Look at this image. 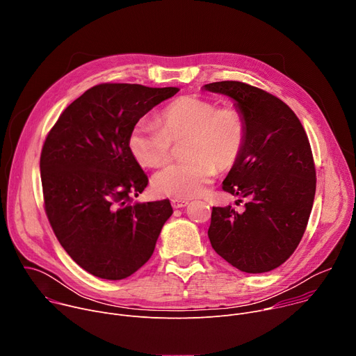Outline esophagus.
Here are the masks:
<instances>
[{
  "label": "esophagus",
  "instance_id": "1",
  "mask_svg": "<svg viewBox=\"0 0 356 356\" xmlns=\"http://www.w3.org/2000/svg\"><path fill=\"white\" fill-rule=\"evenodd\" d=\"M188 204V201L187 200H177V198H173L172 200V207L173 209H183V207H186Z\"/></svg>",
  "mask_w": 356,
  "mask_h": 356
}]
</instances>
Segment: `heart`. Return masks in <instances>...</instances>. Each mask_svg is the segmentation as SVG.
Returning <instances> with one entry per match:
<instances>
[{
    "label": "heart",
    "mask_w": 356,
    "mask_h": 356,
    "mask_svg": "<svg viewBox=\"0 0 356 356\" xmlns=\"http://www.w3.org/2000/svg\"><path fill=\"white\" fill-rule=\"evenodd\" d=\"M181 145L183 161L169 165L152 179L155 193L184 200L200 195L213 181L217 168L229 169L246 140V120L235 107H220L211 99L184 95L170 103L158 125L140 121L128 138L134 159L145 168L165 165L173 143Z\"/></svg>",
    "instance_id": "heart-1"
}]
</instances>
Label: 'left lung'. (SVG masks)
I'll return each instance as SVG.
<instances>
[{
	"instance_id": "obj_1",
	"label": "left lung",
	"mask_w": 356,
	"mask_h": 356,
	"mask_svg": "<svg viewBox=\"0 0 356 356\" xmlns=\"http://www.w3.org/2000/svg\"><path fill=\"white\" fill-rule=\"evenodd\" d=\"M202 88L232 98L246 120L243 150L222 190L248 202L241 214L213 207L211 246L241 272H270L296 250L313 209L316 168L307 134L287 104L258 87L217 81Z\"/></svg>"
}]
</instances>
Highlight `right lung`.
<instances>
[{"label": "right lung", "instance_id": "add662e5", "mask_svg": "<svg viewBox=\"0 0 356 356\" xmlns=\"http://www.w3.org/2000/svg\"><path fill=\"white\" fill-rule=\"evenodd\" d=\"M177 87L106 83L62 113L40 154L44 211L69 257L86 272L121 280L142 268L173 214L169 200L132 202L147 186L128 138Z\"/></svg>", "mask_w": 356, "mask_h": 356}]
</instances>
